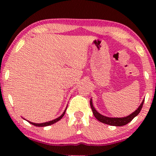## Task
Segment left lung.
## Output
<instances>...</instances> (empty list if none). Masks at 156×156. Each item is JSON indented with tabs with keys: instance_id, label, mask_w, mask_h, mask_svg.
<instances>
[{
	"instance_id": "left-lung-1",
	"label": "left lung",
	"mask_w": 156,
	"mask_h": 156,
	"mask_svg": "<svg viewBox=\"0 0 156 156\" xmlns=\"http://www.w3.org/2000/svg\"><path fill=\"white\" fill-rule=\"evenodd\" d=\"M144 100L142 101V103L139 106V107H138L133 113H132V114H130L129 116L123 117V118H110V117H106V116H103V115L100 114L99 112H97V110H96L94 107L93 106L91 99L90 101V106H91V109H92L94 116L95 118L97 119L98 121H99L100 122L106 123V124H108L110 126H122L126 125L127 123L131 122V121L133 120V119L135 118L138 114H139L140 110H141V108L143 107V105H144Z\"/></svg>"
}]
</instances>
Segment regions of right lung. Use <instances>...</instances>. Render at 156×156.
Listing matches in <instances>:
<instances>
[{
  "instance_id": "obj_1",
  "label": "right lung",
  "mask_w": 156,
  "mask_h": 156,
  "mask_svg": "<svg viewBox=\"0 0 156 156\" xmlns=\"http://www.w3.org/2000/svg\"><path fill=\"white\" fill-rule=\"evenodd\" d=\"M66 109H67V108H66ZM66 109H65V112H64L63 114H62L60 116L58 117V118H57L56 119H55V120H52V121H48V122L42 123H35L30 122V121H28V122H29V123H30L31 124H33V125H34V126H41V127H42V126H50V125H52V124H53V123H55L57 122V121H59V120H60V119H61L62 118V117L64 116V115H65V114Z\"/></svg>"
}]
</instances>
